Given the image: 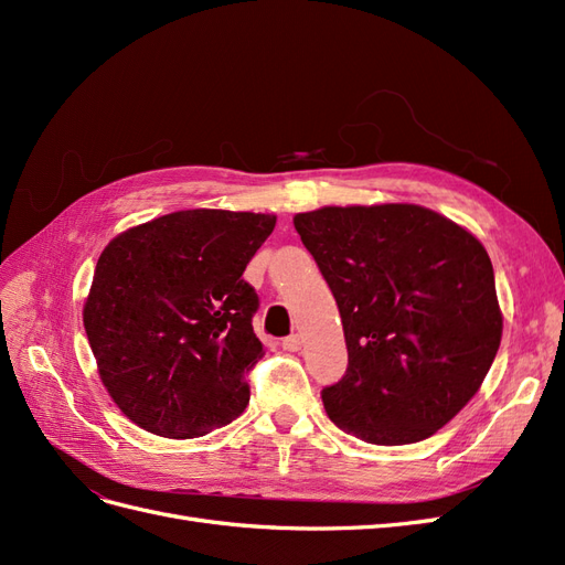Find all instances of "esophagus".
<instances>
[{"label":"esophagus","mask_w":565,"mask_h":565,"mask_svg":"<svg viewBox=\"0 0 565 565\" xmlns=\"http://www.w3.org/2000/svg\"><path fill=\"white\" fill-rule=\"evenodd\" d=\"M282 349L285 351H299L301 349V337L299 334H289L282 339Z\"/></svg>","instance_id":"obj_1"}]
</instances>
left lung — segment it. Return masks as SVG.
I'll return each instance as SVG.
<instances>
[{
    "mask_svg": "<svg viewBox=\"0 0 565 565\" xmlns=\"http://www.w3.org/2000/svg\"><path fill=\"white\" fill-rule=\"evenodd\" d=\"M295 228L344 324L347 374L320 393L330 419L374 446L434 436L500 349L486 247L419 204L322 207L297 214Z\"/></svg>",
    "mask_w": 565,
    "mask_h": 565,
    "instance_id": "obj_1",
    "label": "left lung"
}]
</instances>
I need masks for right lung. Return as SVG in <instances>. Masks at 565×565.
<instances>
[{
    "instance_id": "1",
    "label": "right lung",
    "mask_w": 565,
    "mask_h": 565,
    "mask_svg": "<svg viewBox=\"0 0 565 565\" xmlns=\"http://www.w3.org/2000/svg\"><path fill=\"white\" fill-rule=\"evenodd\" d=\"M273 228V214L185 210L119 233L98 256L84 330L100 382L141 429L195 438L245 413L264 347L243 273Z\"/></svg>"
}]
</instances>
